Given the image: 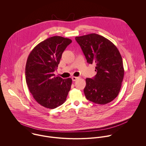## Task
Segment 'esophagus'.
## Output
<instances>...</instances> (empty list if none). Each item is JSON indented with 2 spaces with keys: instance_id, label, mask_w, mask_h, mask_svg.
Masks as SVG:
<instances>
[{
  "instance_id": "34e87169",
  "label": "esophagus",
  "mask_w": 146,
  "mask_h": 146,
  "mask_svg": "<svg viewBox=\"0 0 146 146\" xmlns=\"http://www.w3.org/2000/svg\"><path fill=\"white\" fill-rule=\"evenodd\" d=\"M78 79H79V77H75V76L72 77V80L73 82H75V81L77 80Z\"/></svg>"
}]
</instances>
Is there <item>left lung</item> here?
I'll return each mask as SVG.
<instances>
[{
    "mask_svg": "<svg viewBox=\"0 0 146 146\" xmlns=\"http://www.w3.org/2000/svg\"><path fill=\"white\" fill-rule=\"evenodd\" d=\"M88 63L96 64V75L86 79L84 92L86 99L105 104L119 94L124 78L121 56L117 47L107 39L96 34L75 38Z\"/></svg>",
    "mask_w": 146,
    "mask_h": 146,
    "instance_id": "obj_1",
    "label": "left lung"
}]
</instances>
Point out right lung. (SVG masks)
Instances as JSON below:
<instances>
[{
	"instance_id": "right-lung-1",
	"label": "right lung",
	"mask_w": 146,
	"mask_h": 146,
	"mask_svg": "<svg viewBox=\"0 0 146 146\" xmlns=\"http://www.w3.org/2000/svg\"><path fill=\"white\" fill-rule=\"evenodd\" d=\"M72 42L68 38L54 36L38 44L30 52L25 68L29 89L42 106L55 108L66 101L72 79L55 77L63 51Z\"/></svg>"
}]
</instances>
